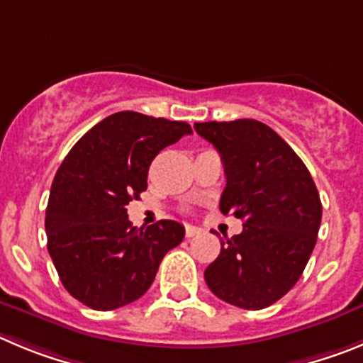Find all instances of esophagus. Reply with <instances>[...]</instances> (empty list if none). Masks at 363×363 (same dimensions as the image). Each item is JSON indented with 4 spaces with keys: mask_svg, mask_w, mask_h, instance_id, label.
Listing matches in <instances>:
<instances>
[{
    "mask_svg": "<svg viewBox=\"0 0 363 363\" xmlns=\"http://www.w3.org/2000/svg\"><path fill=\"white\" fill-rule=\"evenodd\" d=\"M201 233V228L197 226H186V237L191 238V237H197Z\"/></svg>",
    "mask_w": 363,
    "mask_h": 363,
    "instance_id": "obj_1",
    "label": "esophagus"
}]
</instances>
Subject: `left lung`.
<instances>
[{
    "mask_svg": "<svg viewBox=\"0 0 363 363\" xmlns=\"http://www.w3.org/2000/svg\"><path fill=\"white\" fill-rule=\"evenodd\" d=\"M220 153L226 188L220 211L244 222L206 267L215 296L264 309L296 284L316 244L322 202L309 169L269 126L255 119L195 123Z\"/></svg>",
    "mask_w": 363,
    "mask_h": 363,
    "instance_id": "obj_1",
    "label": "left lung"
}]
</instances>
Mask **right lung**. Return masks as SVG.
Masks as SVG:
<instances>
[{
	"label": "right lung",
	"instance_id": "add662e5",
	"mask_svg": "<svg viewBox=\"0 0 363 363\" xmlns=\"http://www.w3.org/2000/svg\"><path fill=\"white\" fill-rule=\"evenodd\" d=\"M191 133L182 121L117 112L88 130L55 174L45 217L48 253L65 289L97 311L141 298L184 238L175 220L135 228L126 206L146 189L152 161Z\"/></svg>",
	"mask_w": 363,
	"mask_h": 363
}]
</instances>
